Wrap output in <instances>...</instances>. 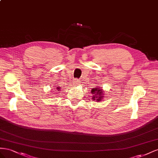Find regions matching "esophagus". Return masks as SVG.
<instances>
[{"label": "esophagus", "mask_w": 158, "mask_h": 158, "mask_svg": "<svg viewBox=\"0 0 158 158\" xmlns=\"http://www.w3.org/2000/svg\"><path fill=\"white\" fill-rule=\"evenodd\" d=\"M74 83L76 84V85H79V80L75 79V80L74 81Z\"/></svg>", "instance_id": "34e87169"}]
</instances>
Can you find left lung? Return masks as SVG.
<instances>
[{"instance_id":"1","label":"left lung","mask_w":158,"mask_h":158,"mask_svg":"<svg viewBox=\"0 0 158 158\" xmlns=\"http://www.w3.org/2000/svg\"><path fill=\"white\" fill-rule=\"evenodd\" d=\"M102 87H97V88H94L91 90V93L93 94H94L93 97V100H96L97 101H101L102 100L103 98V92L102 91Z\"/></svg>"}]
</instances>
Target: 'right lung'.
I'll use <instances>...</instances> for the list:
<instances>
[{"mask_svg":"<svg viewBox=\"0 0 158 158\" xmlns=\"http://www.w3.org/2000/svg\"><path fill=\"white\" fill-rule=\"evenodd\" d=\"M57 91H59V90H57Z\"/></svg>","mask_w":158,"mask_h":158,"instance_id":"obj_1","label":"right lung"}]
</instances>
